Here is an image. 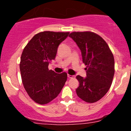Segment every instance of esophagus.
<instances>
[{
  "instance_id": "34e87169",
  "label": "esophagus",
  "mask_w": 131,
  "mask_h": 131,
  "mask_svg": "<svg viewBox=\"0 0 131 131\" xmlns=\"http://www.w3.org/2000/svg\"><path fill=\"white\" fill-rule=\"evenodd\" d=\"M68 77L69 78H74L76 77V76L75 75H70V74H68Z\"/></svg>"
}]
</instances>
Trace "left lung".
Returning <instances> with one entry per match:
<instances>
[{
	"mask_svg": "<svg viewBox=\"0 0 131 131\" xmlns=\"http://www.w3.org/2000/svg\"><path fill=\"white\" fill-rule=\"evenodd\" d=\"M81 50L87 66L86 77L78 75L76 94L88 103L101 99L110 88L115 74V60L106 42L92 32H73L69 35Z\"/></svg>",
	"mask_w": 131,
	"mask_h": 131,
	"instance_id": "left-lung-1",
	"label": "left lung"
}]
</instances>
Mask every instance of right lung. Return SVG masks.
<instances>
[{"instance_id": "obj_1", "label": "right lung", "mask_w": 131, "mask_h": 131, "mask_svg": "<svg viewBox=\"0 0 131 131\" xmlns=\"http://www.w3.org/2000/svg\"><path fill=\"white\" fill-rule=\"evenodd\" d=\"M69 34L39 32L23 51L19 64L23 84L29 97L39 104H46L56 98L67 80V73H56L48 67L55 60L58 46Z\"/></svg>"}]
</instances>
